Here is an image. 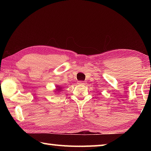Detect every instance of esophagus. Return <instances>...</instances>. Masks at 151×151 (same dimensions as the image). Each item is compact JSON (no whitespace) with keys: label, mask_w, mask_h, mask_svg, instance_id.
Segmentation results:
<instances>
[{"label":"esophagus","mask_w":151,"mask_h":151,"mask_svg":"<svg viewBox=\"0 0 151 151\" xmlns=\"http://www.w3.org/2000/svg\"><path fill=\"white\" fill-rule=\"evenodd\" d=\"M78 84H79V85H85V81H78Z\"/></svg>","instance_id":"1"}]
</instances>
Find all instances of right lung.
<instances>
[{"instance_id": "right-lung-1", "label": "right lung", "mask_w": 151, "mask_h": 151, "mask_svg": "<svg viewBox=\"0 0 151 151\" xmlns=\"http://www.w3.org/2000/svg\"><path fill=\"white\" fill-rule=\"evenodd\" d=\"M62 87H60V86H57V93L58 92H60L61 90H62Z\"/></svg>"}]
</instances>
